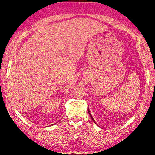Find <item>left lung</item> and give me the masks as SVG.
I'll list each match as a JSON object with an SVG mask.
<instances>
[{"mask_svg":"<svg viewBox=\"0 0 155 155\" xmlns=\"http://www.w3.org/2000/svg\"><path fill=\"white\" fill-rule=\"evenodd\" d=\"M88 113H89V114H90V115L91 118L92 119V120H93V121H94V123H96V122H95V121H94V118H93V117L91 116V114H90V110H89V109H88Z\"/></svg>","mask_w":155,"mask_h":155,"instance_id":"1","label":"left lung"}]
</instances>
